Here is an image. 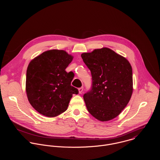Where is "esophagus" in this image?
Segmentation results:
<instances>
[{"mask_svg": "<svg viewBox=\"0 0 160 160\" xmlns=\"http://www.w3.org/2000/svg\"><path fill=\"white\" fill-rule=\"evenodd\" d=\"M83 87H80L78 88V92L79 94H82L83 92Z\"/></svg>", "mask_w": 160, "mask_h": 160, "instance_id": "1", "label": "esophagus"}]
</instances>
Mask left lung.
<instances>
[{
    "label": "left lung",
    "instance_id": "1",
    "mask_svg": "<svg viewBox=\"0 0 160 160\" xmlns=\"http://www.w3.org/2000/svg\"><path fill=\"white\" fill-rule=\"evenodd\" d=\"M92 75V88L83 95L88 111L97 120L118 117L133 92L132 69L129 61L112 50L102 48L81 54Z\"/></svg>",
    "mask_w": 160,
    "mask_h": 160
}]
</instances>
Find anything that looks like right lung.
Listing matches in <instances>:
<instances>
[{"label": "right lung", "mask_w": 160, "mask_h": 160, "mask_svg": "<svg viewBox=\"0 0 160 160\" xmlns=\"http://www.w3.org/2000/svg\"><path fill=\"white\" fill-rule=\"evenodd\" d=\"M73 56L65 51L52 49L33 59L28 64L26 92L29 102L41 115L56 117L64 112L73 94V76L65 70Z\"/></svg>", "instance_id": "add662e5"}]
</instances>
